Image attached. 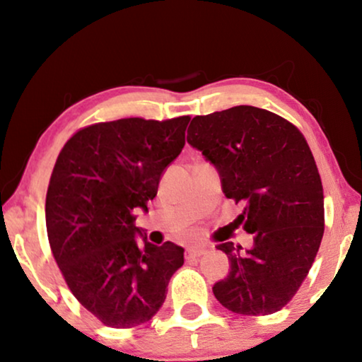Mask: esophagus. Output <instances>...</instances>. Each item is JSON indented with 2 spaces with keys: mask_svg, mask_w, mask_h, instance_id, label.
Returning a JSON list of instances; mask_svg holds the SVG:
<instances>
[{
  "mask_svg": "<svg viewBox=\"0 0 362 362\" xmlns=\"http://www.w3.org/2000/svg\"><path fill=\"white\" fill-rule=\"evenodd\" d=\"M207 252L206 247H201V245H192L187 249V257H201L204 255Z\"/></svg>",
  "mask_w": 362,
  "mask_h": 362,
  "instance_id": "34e87169",
  "label": "esophagus"
}]
</instances>
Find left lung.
<instances>
[{
  "label": "left lung",
  "mask_w": 362,
  "mask_h": 362,
  "mask_svg": "<svg viewBox=\"0 0 362 362\" xmlns=\"http://www.w3.org/2000/svg\"><path fill=\"white\" fill-rule=\"evenodd\" d=\"M187 143L219 173L226 197L244 204L235 224L254 235L245 250L217 245L230 265L214 296L239 315L275 313L298 291L323 239V186L308 143L285 118L252 105L194 117Z\"/></svg>",
  "instance_id": "8db88e82"
}]
</instances>
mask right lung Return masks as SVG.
Masks as SVG:
<instances>
[{
    "label": "right lung",
    "instance_id": "add662e5",
    "mask_svg": "<svg viewBox=\"0 0 362 362\" xmlns=\"http://www.w3.org/2000/svg\"><path fill=\"white\" fill-rule=\"evenodd\" d=\"M187 123L189 117L97 123L59 153L46 196L49 244L74 296L112 328L150 321L185 264V249L148 242L135 214L148 212L185 146Z\"/></svg>",
    "mask_w": 362,
    "mask_h": 362
}]
</instances>
